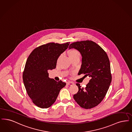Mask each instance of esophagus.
I'll list each match as a JSON object with an SVG mask.
<instances>
[{
    "instance_id": "34e87169",
    "label": "esophagus",
    "mask_w": 132,
    "mask_h": 132,
    "mask_svg": "<svg viewBox=\"0 0 132 132\" xmlns=\"http://www.w3.org/2000/svg\"><path fill=\"white\" fill-rule=\"evenodd\" d=\"M67 84L69 85H73L74 84V83L72 82H67Z\"/></svg>"
}]
</instances>
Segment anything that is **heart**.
I'll return each instance as SVG.
<instances>
[{"label":"heart","instance_id":"1","mask_svg":"<svg viewBox=\"0 0 132 132\" xmlns=\"http://www.w3.org/2000/svg\"><path fill=\"white\" fill-rule=\"evenodd\" d=\"M68 55H69V57L70 60L75 59V58H76V57H78L80 59L81 57L80 53L78 50H77L76 49H71L70 50H69L68 52ZM61 58V56L59 57V58L57 59V63H58L60 60Z\"/></svg>","mask_w":132,"mask_h":132}]
</instances>
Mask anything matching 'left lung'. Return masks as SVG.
<instances>
[{
	"instance_id": "1",
	"label": "left lung",
	"mask_w": 132,
	"mask_h": 132,
	"mask_svg": "<svg viewBox=\"0 0 132 132\" xmlns=\"http://www.w3.org/2000/svg\"><path fill=\"white\" fill-rule=\"evenodd\" d=\"M69 48L77 49L82 57L78 75L90 77L85 88L76 84L79 90L73 98L81 108L92 109L103 100L109 89L112 80L109 59L103 49L91 40L72 43Z\"/></svg>"
}]
</instances>
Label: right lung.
Wrapping results in <instances>:
<instances>
[{"label":"right lung","mask_w":132,"mask_h":132,"mask_svg":"<svg viewBox=\"0 0 132 132\" xmlns=\"http://www.w3.org/2000/svg\"><path fill=\"white\" fill-rule=\"evenodd\" d=\"M69 43H49L35 48L29 55L23 71V82L28 95L39 108L51 106L66 85L62 81L49 78L48 70L56 68L58 57Z\"/></svg>","instance_id":"add662e5"}]
</instances>
